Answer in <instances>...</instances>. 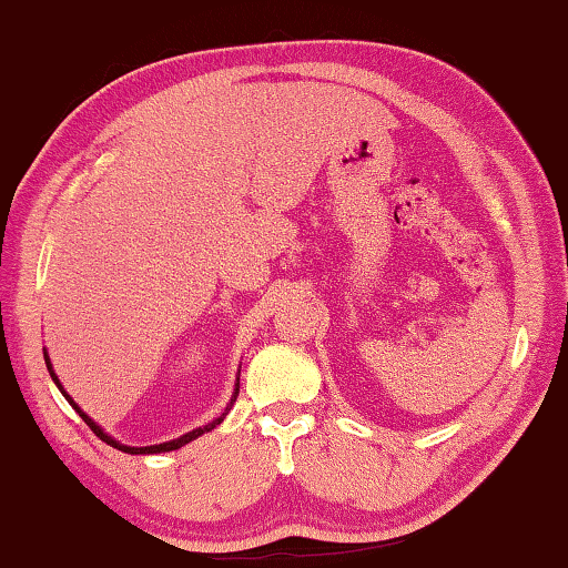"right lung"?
Segmentation results:
<instances>
[{"label":"right lung","mask_w":568,"mask_h":568,"mask_svg":"<svg viewBox=\"0 0 568 568\" xmlns=\"http://www.w3.org/2000/svg\"><path fill=\"white\" fill-rule=\"evenodd\" d=\"M44 363H47V371H50V376H52V381L57 383V388H60L62 390V386H60V381H57V376H54V371H52V363H50V355H47L44 353ZM237 390H240V381L235 383V396H233V400L237 398ZM64 393V390H62ZM64 398L67 400H70L72 403V408L77 410V413H80V416H82V420L84 423H88V426L94 430V436H98V438H102L104 440V444H108V446H112V448H118V450H124V454H132V456H138V454H162V450H175V448H180V446H185V444H190V440L192 438H197V436H203V434H207V430H213L215 426H220V423H223V418H225V413L230 410V406H233V400H230V406L225 408V413H223V416H220V418H215L213 423H207V426H203V428H195V430H190V434H185V436H180V438H175V440H168V444H160V446H142V448H134V446H122V444H118V440H114V438H110L108 434H104V430L98 426V423H94L90 416H88V413H84V410H80V406H77V403L70 398V396H67V393H64Z\"/></svg>","instance_id":"1"}]
</instances>
